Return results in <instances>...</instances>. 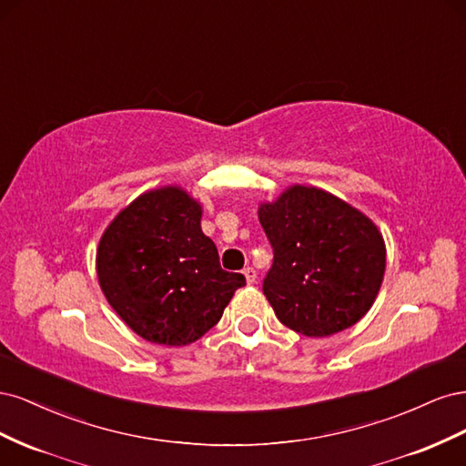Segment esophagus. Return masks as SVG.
<instances>
[{"label": "esophagus", "instance_id": "esophagus-1", "mask_svg": "<svg viewBox=\"0 0 466 466\" xmlns=\"http://www.w3.org/2000/svg\"><path fill=\"white\" fill-rule=\"evenodd\" d=\"M243 274H245V278H247V284H255L257 281V270L252 266H247L245 270H243Z\"/></svg>", "mask_w": 466, "mask_h": 466}]
</instances>
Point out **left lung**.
<instances>
[{
	"instance_id": "8db88e82",
	"label": "left lung",
	"mask_w": 466,
	"mask_h": 466,
	"mask_svg": "<svg viewBox=\"0 0 466 466\" xmlns=\"http://www.w3.org/2000/svg\"><path fill=\"white\" fill-rule=\"evenodd\" d=\"M258 219L274 250L262 291L281 324L322 338L370 311L385 274V243L371 219L307 187L260 206Z\"/></svg>"
}]
</instances>
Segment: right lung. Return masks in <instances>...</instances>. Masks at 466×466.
Masks as SVG:
<instances>
[{
    "label": "right lung",
    "mask_w": 466,
    "mask_h": 466,
    "mask_svg": "<svg viewBox=\"0 0 466 466\" xmlns=\"http://www.w3.org/2000/svg\"><path fill=\"white\" fill-rule=\"evenodd\" d=\"M202 208L177 187L139 196L108 225L96 252L101 289L146 340L185 346L219 322L243 274L223 270L200 228Z\"/></svg>",
    "instance_id": "right-lung-1"
}]
</instances>
